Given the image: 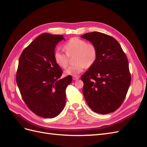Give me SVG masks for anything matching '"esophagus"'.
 Returning a JSON list of instances; mask_svg holds the SVG:
<instances>
[{"label":"esophagus","instance_id":"34e87169","mask_svg":"<svg viewBox=\"0 0 147 147\" xmlns=\"http://www.w3.org/2000/svg\"><path fill=\"white\" fill-rule=\"evenodd\" d=\"M72 78L74 80H78L80 78V77L79 76H73Z\"/></svg>","mask_w":147,"mask_h":147}]
</instances>
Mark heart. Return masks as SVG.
<instances>
[{
	"mask_svg": "<svg viewBox=\"0 0 147 147\" xmlns=\"http://www.w3.org/2000/svg\"><path fill=\"white\" fill-rule=\"evenodd\" d=\"M66 54L60 49H56L53 53L55 63L62 68H65L68 65V56L75 54V64L69 66L65 71L66 75H76L81 73L84 68L90 67L95 63L97 58L96 47L84 40L77 37L70 38L64 45Z\"/></svg>",
	"mask_w": 147,
	"mask_h": 147,
	"instance_id": "obj_1",
	"label": "heart"
}]
</instances>
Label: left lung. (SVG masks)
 <instances>
[{"instance_id":"8db88e82","label":"left lung","mask_w":147,"mask_h":147,"mask_svg":"<svg viewBox=\"0 0 147 147\" xmlns=\"http://www.w3.org/2000/svg\"><path fill=\"white\" fill-rule=\"evenodd\" d=\"M81 37L97 49L95 63L81 77L87 104L97 113L113 112L122 104L131 84L127 57L117 40L110 35L92 32Z\"/></svg>"}]
</instances>
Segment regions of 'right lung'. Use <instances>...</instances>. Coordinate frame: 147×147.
I'll use <instances>...</instances> for the list:
<instances>
[{
    "label": "right lung",
    "mask_w": 147,
    "mask_h": 147,
    "mask_svg": "<svg viewBox=\"0 0 147 147\" xmlns=\"http://www.w3.org/2000/svg\"><path fill=\"white\" fill-rule=\"evenodd\" d=\"M63 35H40L22 52L16 80L22 98L33 113L45 118L57 117L65 104V89L70 75L61 78L63 70L53 58Z\"/></svg>",
    "instance_id": "1"
}]
</instances>
